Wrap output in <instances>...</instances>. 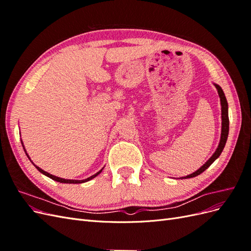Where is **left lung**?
Segmentation results:
<instances>
[{
	"mask_svg": "<svg viewBox=\"0 0 251 251\" xmlns=\"http://www.w3.org/2000/svg\"><path fill=\"white\" fill-rule=\"evenodd\" d=\"M217 90H218V93H219V96H220V100H221V105H222V133H221V140H220V143H219V147L218 149L216 150L215 154L212 155L207 162H205V164H203L201 168L196 171L195 173L188 175V176L186 177H182L181 179H186V178H193V177H196L198 176V175L202 174L205 170H206L209 165H211V163L214 162L216 159L221 155L222 151L225 147V143H226V140H227V137H228V131H229V118H228V103H227V100H226V97L224 95V92L223 90L221 89V87L218 86V85H215Z\"/></svg>",
	"mask_w": 251,
	"mask_h": 251,
	"instance_id": "obj_1",
	"label": "left lung"
}]
</instances>
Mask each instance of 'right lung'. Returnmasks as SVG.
I'll use <instances>...</instances> for the list:
<instances>
[{
	"label": "right lung",
	"mask_w": 251,
	"mask_h": 251,
	"mask_svg": "<svg viewBox=\"0 0 251 251\" xmlns=\"http://www.w3.org/2000/svg\"><path fill=\"white\" fill-rule=\"evenodd\" d=\"M23 147H24V146H23ZM27 155V154H26ZM27 157L29 158V156L27 155ZM30 159V158H29ZM30 161H31V160H30ZM32 162V161H31ZM33 163V162H32ZM34 166H35V168L37 169V170H39L42 174H44V175H46V176L47 177H49V178H51L52 180H54V181H57V182H60V183H82V182H87V181H89V180H91V179H93L94 177H96L97 176V175L98 174H100L101 173V171H102V169L100 171V172H97L95 175H93V176H91V177H89V178H87V179H85V180H68V179H63V178H59V177H56V176H53V175H51V174H49V173H47V172H45V171H43L42 169H40L39 168V166H36L35 164H33Z\"/></svg>",
	"instance_id": "1"
}]
</instances>
